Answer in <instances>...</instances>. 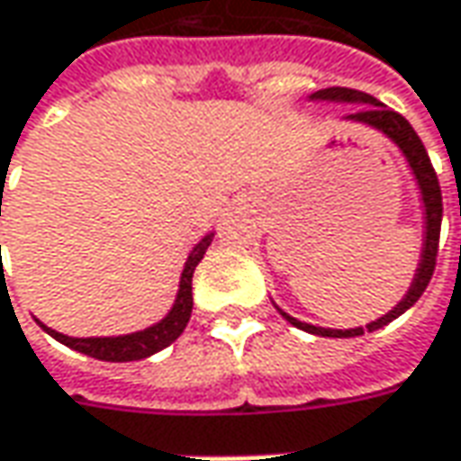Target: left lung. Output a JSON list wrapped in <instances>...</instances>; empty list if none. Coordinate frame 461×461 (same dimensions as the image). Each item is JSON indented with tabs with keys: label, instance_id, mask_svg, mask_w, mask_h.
Instances as JSON below:
<instances>
[{
	"label": "left lung",
	"instance_id": "left-lung-1",
	"mask_svg": "<svg viewBox=\"0 0 461 461\" xmlns=\"http://www.w3.org/2000/svg\"><path fill=\"white\" fill-rule=\"evenodd\" d=\"M308 99L310 102H333V104H357L359 110L346 115L344 122H354V125H364V128L377 131L402 153V158H405V164H408L411 174H413V182L418 186L420 204H423V246H420L416 275H413V282H411L408 293L402 294V300L393 310H387L382 318L359 328H323L305 323V321H297V318H293L290 312H285L275 303L279 315L287 323H293L294 328H300V330H308L312 336H328V339H354V336H364V333H372L377 328L393 323L405 310L413 308L418 303V297L429 287L436 267V254H438V233H441V212H444V207H441V189H438V179H436V171L431 167V158H429V153L423 149L416 131L411 128V122L402 115H398V113H393L390 107H384L380 99H375L372 95H364V92H357V89H346V86H328V89H321V92L310 95Z\"/></svg>",
	"mask_w": 461,
	"mask_h": 461
}]
</instances>
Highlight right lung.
I'll return each mask as SVG.
<instances>
[{"instance_id": "add662e5", "label": "right lung", "mask_w": 461, "mask_h": 461, "mask_svg": "<svg viewBox=\"0 0 461 461\" xmlns=\"http://www.w3.org/2000/svg\"><path fill=\"white\" fill-rule=\"evenodd\" d=\"M212 236H215L212 230L204 233L203 239L194 243V249L189 251V257L185 261V269H182V276H179V290H176V297H174V305H171V310H168L158 323L143 328V330L122 333V336H86V339H74V336H66V333H59V330L48 328L41 321L38 323L43 326L48 336H53L63 346H68L74 351H81L86 357L102 359V362H138V359H146V357H151L156 351L167 348L168 344H174L185 333L186 323H189V315H192V275H194V267L203 261L207 246L212 243Z\"/></svg>"}]
</instances>
